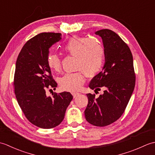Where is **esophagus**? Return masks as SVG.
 <instances>
[{"mask_svg":"<svg viewBox=\"0 0 155 155\" xmlns=\"http://www.w3.org/2000/svg\"><path fill=\"white\" fill-rule=\"evenodd\" d=\"M72 96H73V97L75 98V97H77L78 95H79L80 93H77V92H72Z\"/></svg>","mask_w":155,"mask_h":155,"instance_id":"34e87169","label":"esophagus"}]
</instances>
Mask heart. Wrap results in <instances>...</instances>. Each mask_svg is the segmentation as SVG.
I'll return each mask as SVG.
<instances>
[{
    "label": "heart",
    "instance_id": "obj_1",
    "mask_svg": "<svg viewBox=\"0 0 155 155\" xmlns=\"http://www.w3.org/2000/svg\"><path fill=\"white\" fill-rule=\"evenodd\" d=\"M63 51L76 57V68L80 71L64 74L59 83L64 90L78 91L84 83V74L87 77H93L101 71L104 60V47L95 38L74 37L64 45ZM47 64L51 70L58 71L61 59L57 54L51 53L48 56Z\"/></svg>",
    "mask_w": 155,
    "mask_h": 155
}]
</instances>
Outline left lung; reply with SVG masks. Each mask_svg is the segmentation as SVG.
I'll return each mask as SVG.
<instances>
[{"label": "left lung", "instance_id": "obj_1", "mask_svg": "<svg viewBox=\"0 0 155 155\" xmlns=\"http://www.w3.org/2000/svg\"><path fill=\"white\" fill-rule=\"evenodd\" d=\"M103 40L104 64L102 71L91 81L94 92L103 88V94L95 98L87 94L88 103L84 110L86 120L97 127L112 124L123 114L135 85L133 58L129 47L114 32L108 29L95 32Z\"/></svg>", "mask_w": 155, "mask_h": 155}]
</instances>
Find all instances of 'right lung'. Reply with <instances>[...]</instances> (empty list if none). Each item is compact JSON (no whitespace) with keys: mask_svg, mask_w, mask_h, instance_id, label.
<instances>
[{"mask_svg":"<svg viewBox=\"0 0 155 155\" xmlns=\"http://www.w3.org/2000/svg\"><path fill=\"white\" fill-rule=\"evenodd\" d=\"M61 35L54 32L36 35L26 42L16 62L14 85L16 100L27 119L46 129L61 124L73 98L68 92L54 93L52 98L47 95L48 88L56 89L57 87L47 64L49 48L61 40Z\"/></svg>","mask_w":155,"mask_h":155,"instance_id":"obj_1","label":"right lung"}]
</instances>
